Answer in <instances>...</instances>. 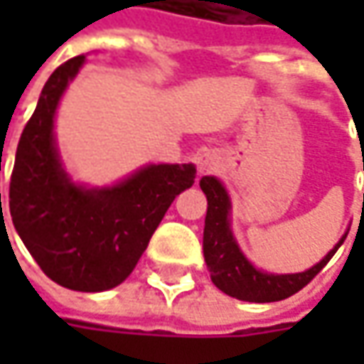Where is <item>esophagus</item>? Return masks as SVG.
<instances>
[{
    "label": "esophagus",
    "mask_w": 364,
    "mask_h": 364,
    "mask_svg": "<svg viewBox=\"0 0 364 364\" xmlns=\"http://www.w3.org/2000/svg\"><path fill=\"white\" fill-rule=\"evenodd\" d=\"M218 168V156L215 151H203L198 156V170L200 174H210Z\"/></svg>",
    "instance_id": "esophagus-1"
}]
</instances>
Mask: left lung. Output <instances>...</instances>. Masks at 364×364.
Here are the masks:
<instances>
[{"label":"left lung","instance_id":"1","mask_svg":"<svg viewBox=\"0 0 364 364\" xmlns=\"http://www.w3.org/2000/svg\"><path fill=\"white\" fill-rule=\"evenodd\" d=\"M200 188L206 194L208 208L204 218V261L210 272L213 284L225 291L227 296L245 301H279L289 296L298 294L301 287H306L318 273L324 269L336 249L346 239L338 241V245L330 251L320 263H316L312 269L301 273H289V275H272L255 269L232 239L229 229V196L223 188V184L213 176L200 178Z\"/></svg>","mask_w":364,"mask_h":364}]
</instances>
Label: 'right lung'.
Returning a JSON list of instances; mask_svg holds the SVG:
<instances>
[{
  "label": "right lung",
  "instance_id": "right-lung-1",
  "mask_svg": "<svg viewBox=\"0 0 364 364\" xmlns=\"http://www.w3.org/2000/svg\"><path fill=\"white\" fill-rule=\"evenodd\" d=\"M82 63L85 56H75L50 75L21 132L9 182V215L52 282L75 291H103L129 277L170 204L194 184L196 168L160 164L113 188L75 186L58 160L52 123L68 80Z\"/></svg>",
  "mask_w": 364,
  "mask_h": 364
}]
</instances>
